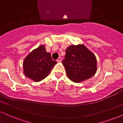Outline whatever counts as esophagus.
Instances as JSON below:
<instances>
[{"mask_svg":"<svg viewBox=\"0 0 123 123\" xmlns=\"http://www.w3.org/2000/svg\"><path fill=\"white\" fill-rule=\"evenodd\" d=\"M61 61H62L61 57H59V58H58V59L57 60V61L58 62H61Z\"/></svg>","mask_w":123,"mask_h":123,"instance_id":"obj_1","label":"esophagus"}]
</instances>
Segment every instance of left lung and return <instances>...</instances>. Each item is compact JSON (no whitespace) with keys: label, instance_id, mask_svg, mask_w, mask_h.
I'll use <instances>...</instances> for the list:
<instances>
[{"label":"left lung","instance_id":"obj_1","mask_svg":"<svg viewBox=\"0 0 123 123\" xmlns=\"http://www.w3.org/2000/svg\"><path fill=\"white\" fill-rule=\"evenodd\" d=\"M62 63L68 77L75 83L92 77L97 69L95 56L83 45H71L67 48Z\"/></svg>","mask_w":123,"mask_h":123}]
</instances>
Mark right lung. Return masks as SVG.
<instances>
[{
	"label": "right lung",
	"instance_id": "1",
	"mask_svg": "<svg viewBox=\"0 0 123 123\" xmlns=\"http://www.w3.org/2000/svg\"><path fill=\"white\" fill-rule=\"evenodd\" d=\"M56 63L55 61L52 60L51 54L46 52L45 46L41 45L24 59V73L33 81H41L47 77Z\"/></svg>",
	"mask_w": 123,
	"mask_h": 123
}]
</instances>
